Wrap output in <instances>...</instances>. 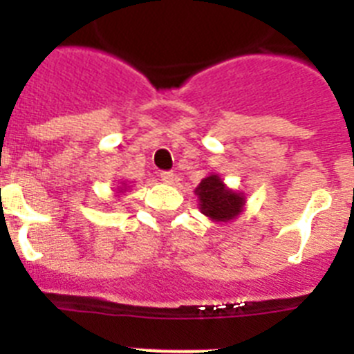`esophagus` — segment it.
<instances>
[{
    "instance_id": "obj_1",
    "label": "esophagus",
    "mask_w": 354,
    "mask_h": 354,
    "mask_svg": "<svg viewBox=\"0 0 354 354\" xmlns=\"http://www.w3.org/2000/svg\"><path fill=\"white\" fill-rule=\"evenodd\" d=\"M159 177H161V180L162 183H174V179H175V175H174V171H161V175H159Z\"/></svg>"
}]
</instances>
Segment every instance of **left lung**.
<instances>
[{
  "instance_id": "8db88e82",
  "label": "left lung",
  "mask_w": 354,
  "mask_h": 354,
  "mask_svg": "<svg viewBox=\"0 0 354 354\" xmlns=\"http://www.w3.org/2000/svg\"><path fill=\"white\" fill-rule=\"evenodd\" d=\"M200 200V209L205 216L216 221L234 220L245 205L241 193L227 189L218 175H209L195 189Z\"/></svg>"
}]
</instances>
